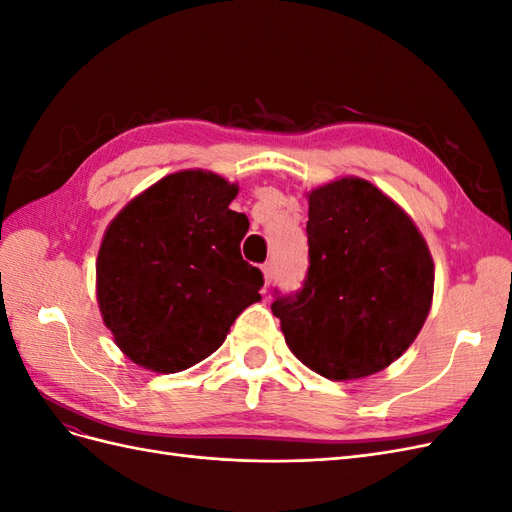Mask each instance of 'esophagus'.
I'll return each instance as SVG.
<instances>
[{"instance_id": "esophagus-1", "label": "esophagus", "mask_w": 512, "mask_h": 512, "mask_svg": "<svg viewBox=\"0 0 512 512\" xmlns=\"http://www.w3.org/2000/svg\"><path fill=\"white\" fill-rule=\"evenodd\" d=\"M262 275H265V284L269 286L273 282V265H271V262H265V265H262Z\"/></svg>"}]
</instances>
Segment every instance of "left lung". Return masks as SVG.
<instances>
[{"label": "left lung", "instance_id": "left-lung-1", "mask_svg": "<svg viewBox=\"0 0 512 512\" xmlns=\"http://www.w3.org/2000/svg\"><path fill=\"white\" fill-rule=\"evenodd\" d=\"M309 267L297 292H273L286 344L329 380L391 365L429 314L433 262L414 222L363 179L309 194Z\"/></svg>", "mask_w": 512, "mask_h": 512}]
</instances>
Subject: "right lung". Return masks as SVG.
<instances>
[{
    "instance_id": "right-lung-1",
    "label": "right lung",
    "mask_w": 512,
    "mask_h": 512,
    "mask_svg": "<svg viewBox=\"0 0 512 512\" xmlns=\"http://www.w3.org/2000/svg\"><path fill=\"white\" fill-rule=\"evenodd\" d=\"M237 192L218 175L183 170L136 196L108 226L98 303L134 363L160 374L200 363L260 299L262 271L239 247L250 222L228 209Z\"/></svg>"
}]
</instances>
